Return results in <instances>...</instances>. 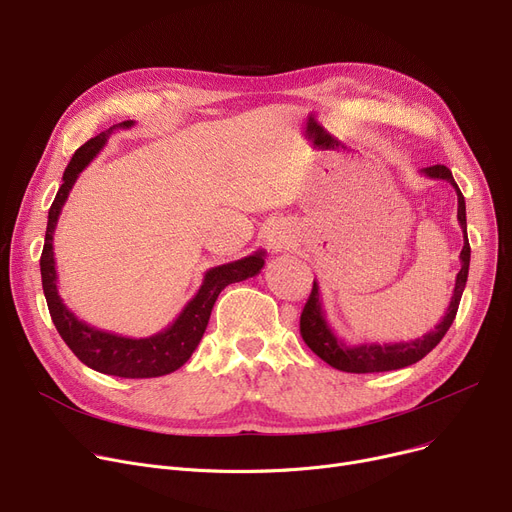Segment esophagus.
<instances>
[{
	"label": "esophagus",
	"mask_w": 512,
	"mask_h": 512,
	"mask_svg": "<svg viewBox=\"0 0 512 512\" xmlns=\"http://www.w3.org/2000/svg\"><path fill=\"white\" fill-rule=\"evenodd\" d=\"M284 238L282 236H274V238H270V245L274 247V249H282L284 247Z\"/></svg>",
	"instance_id": "esophagus-1"
}]
</instances>
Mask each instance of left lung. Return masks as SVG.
Wrapping results in <instances>:
<instances>
[{
	"instance_id": "left-lung-1",
	"label": "left lung",
	"mask_w": 512,
	"mask_h": 512,
	"mask_svg": "<svg viewBox=\"0 0 512 512\" xmlns=\"http://www.w3.org/2000/svg\"><path fill=\"white\" fill-rule=\"evenodd\" d=\"M423 176L427 178H438L452 184L456 191V199H459V211H456V218H459L461 230H463V251H461V272L456 274L454 290L450 297V305L440 319V324L423 334L421 338L407 340V342H361V344H346L338 334L330 328L324 307H321V292L317 282L313 280V290L307 299V305L301 313V336L311 351L324 359L334 369L346 371V373H378V371H392L400 367H409L417 361H421L436 344L444 338L448 328L459 311V303L463 297V290L469 276V261H471V247L467 238V211H465V197L461 188L456 186L452 172L446 166H432L423 168Z\"/></svg>"
}]
</instances>
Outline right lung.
Instances as JSON below:
<instances>
[{
  "mask_svg": "<svg viewBox=\"0 0 512 512\" xmlns=\"http://www.w3.org/2000/svg\"><path fill=\"white\" fill-rule=\"evenodd\" d=\"M130 126H134L132 120L114 124L107 130L99 132L97 137L89 139L83 147H78L76 153L72 155L70 164L62 176L60 191L56 199H53L47 215L45 245L41 253V282H43V294L47 299L53 326H56V330L60 332L70 351L80 361L99 373L118 375V378H128V380H143V378H159V375H168L191 359L209 324V315L215 305V299L220 297V292L228 284L257 276L261 272V267L265 265V251H255L253 255H247L238 261L209 267L195 297L184 305L180 315L166 330H161L153 336L128 338V336L93 328L87 324V321L78 319L64 305L58 292L56 257H53V232H56L62 207L66 205L68 195L80 172H83L99 155V151L107 145V139H110V134L114 130L118 128L124 130Z\"/></svg>",
  "mask_w": 512,
  "mask_h": 512,
  "instance_id": "add662e5",
  "label": "right lung"
}]
</instances>
